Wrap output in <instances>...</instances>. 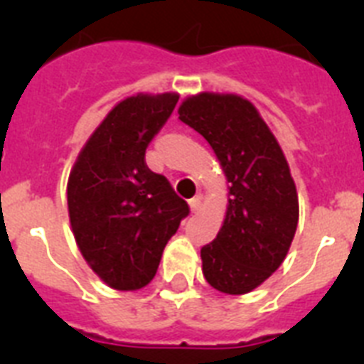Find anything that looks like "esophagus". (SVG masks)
Returning a JSON list of instances; mask_svg holds the SVG:
<instances>
[{
    "instance_id": "esophagus-1",
    "label": "esophagus",
    "mask_w": 364,
    "mask_h": 364,
    "mask_svg": "<svg viewBox=\"0 0 364 364\" xmlns=\"http://www.w3.org/2000/svg\"><path fill=\"white\" fill-rule=\"evenodd\" d=\"M189 210H191V213H198V210H200V197H195L189 200Z\"/></svg>"
}]
</instances>
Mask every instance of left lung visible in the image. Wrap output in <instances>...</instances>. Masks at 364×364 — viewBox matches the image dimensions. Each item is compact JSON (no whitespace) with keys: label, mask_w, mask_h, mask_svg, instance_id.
Returning a JSON list of instances; mask_svg holds the SVG:
<instances>
[{"label":"left lung","mask_w":364,"mask_h":364,"mask_svg":"<svg viewBox=\"0 0 364 364\" xmlns=\"http://www.w3.org/2000/svg\"><path fill=\"white\" fill-rule=\"evenodd\" d=\"M178 118L208 140L230 182L220 231L200 250L202 273L222 294H250L282 264L297 230L290 166L255 105L242 96H189Z\"/></svg>","instance_id":"8db88e82"}]
</instances>
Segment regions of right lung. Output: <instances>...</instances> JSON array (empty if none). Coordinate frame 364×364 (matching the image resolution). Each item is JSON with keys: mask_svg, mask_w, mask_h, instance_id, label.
<instances>
[{"mask_svg": "<svg viewBox=\"0 0 364 364\" xmlns=\"http://www.w3.org/2000/svg\"><path fill=\"white\" fill-rule=\"evenodd\" d=\"M178 102L176 92L118 102L70 169L67 205L87 264L107 286L134 291L153 281L188 202L146 164V149Z\"/></svg>", "mask_w": 364, "mask_h": 364, "instance_id": "add662e5", "label": "right lung"}]
</instances>
